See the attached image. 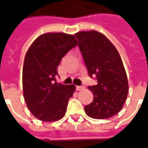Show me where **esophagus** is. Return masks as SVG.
Segmentation results:
<instances>
[{"label":"esophagus","instance_id":"34e87169","mask_svg":"<svg viewBox=\"0 0 148 148\" xmlns=\"http://www.w3.org/2000/svg\"><path fill=\"white\" fill-rule=\"evenodd\" d=\"M84 89H85V87L82 86H76V90H77V91H81V90H83Z\"/></svg>","mask_w":148,"mask_h":148}]
</instances>
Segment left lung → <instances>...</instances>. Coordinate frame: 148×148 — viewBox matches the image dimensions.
<instances>
[{"label": "left lung", "instance_id": "left-lung-1", "mask_svg": "<svg viewBox=\"0 0 148 148\" xmlns=\"http://www.w3.org/2000/svg\"><path fill=\"white\" fill-rule=\"evenodd\" d=\"M90 77L96 75L97 85L89 86L93 101L85 106L90 117L107 119L123 108L128 93V82L123 62L114 45L97 31L75 34Z\"/></svg>", "mask_w": 148, "mask_h": 148}]
</instances>
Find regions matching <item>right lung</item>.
Masks as SVG:
<instances>
[{
    "mask_svg": "<svg viewBox=\"0 0 148 148\" xmlns=\"http://www.w3.org/2000/svg\"><path fill=\"white\" fill-rule=\"evenodd\" d=\"M77 45L73 35L48 32L37 37L27 50L23 66V93L35 117L45 122L57 121L66 113L74 85L55 82L62 58Z\"/></svg>",
    "mask_w": 148,
    "mask_h": 148,
    "instance_id": "obj_1",
    "label": "right lung"
}]
</instances>
